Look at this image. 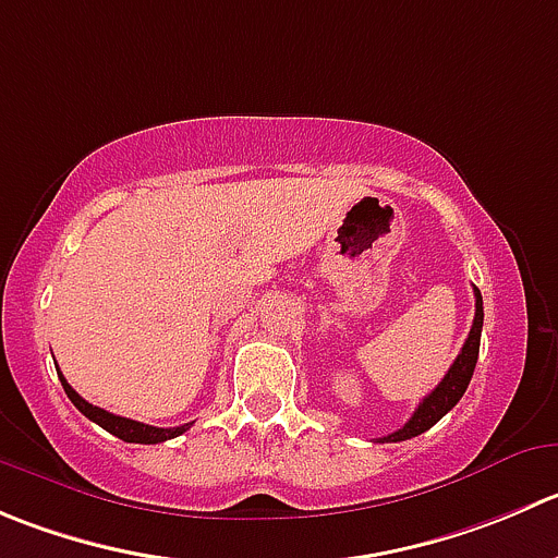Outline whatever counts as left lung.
Here are the masks:
<instances>
[{"instance_id": "8db88e82", "label": "left lung", "mask_w": 558, "mask_h": 558, "mask_svg": "<svg viewBox=\"0 0 558 558\" xmlns=\"http://www.w3.org/2000/svg\"><path fill=\"white\" fill-rule=\"evenodd\" d=\"M480 335H483V294H480V289H474V324L472 329H469V338L466 343H463L461 354L456 356V362H452L447 376L439 381V387H436L428 398H423V403L416 405V411L411 414L409 423H405L403 428L395 430V434L378 439L381 445L384 441H405L425 434V430L434 428L441 416L463 398V392H466L469 381H472L474 376V365H477Z\"/></svg>"}]
</instances>
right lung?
<instances>
[{"instance_id": "add662e5", "label": "right lung", "mask_w": 558, "mask_h": 558, "mask_svg": "<svg viewBox=\"0 0 558 558\" xmlns=\"http://www.w3.org/2000/svg\"><path fill=\"white\" fill-rule=\"evenodd\" d=\"M59 381H62L64 392H68V398L73 400V405L81 411V414L89 416L92 423H97L100 428H106L108 434H113L117 439L130 441V445H160V441H169V439H174V436H182L193 425V423H187V425H180V428H155V425L135 423V420H128V416H117V414H111V411L97 409V405L86 403V400L81 398V395L75 392L68 381H64L62 373H59Z\"/></svg>"}]
</instances>
